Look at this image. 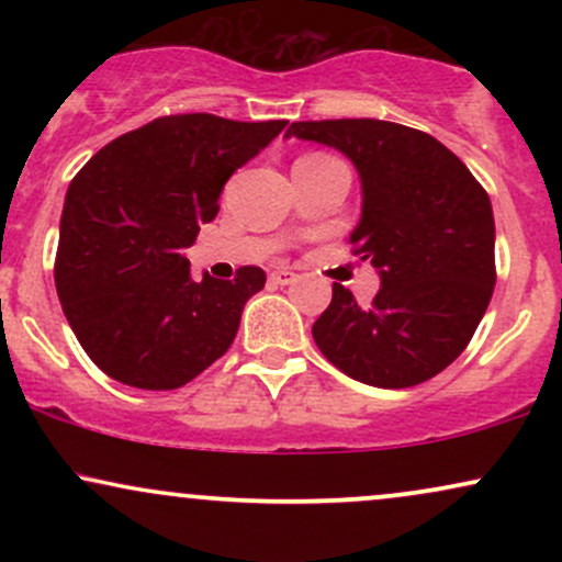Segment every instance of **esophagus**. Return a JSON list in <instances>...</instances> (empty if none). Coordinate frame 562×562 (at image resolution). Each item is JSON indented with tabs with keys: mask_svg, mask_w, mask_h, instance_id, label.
Wrapping results in <instances>:
<instances>
[{
	"mask_svg": "<svg viewBox=\"0 0 562 562\" xmlns=\"http://www.w3.org/2000/svg\"><path fill=\"white\" fill-rule=\"evenodd\" d=\"M269 280H272L274 285H290V282L295 280V272H290V269H277V272L269 274Z\"/></svg>",
	"mask_w": 562,
	"mask_h": 562,
	"instance_id": "obj_1",
	"label": "esophagus"
}]
</instances>
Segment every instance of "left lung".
<instances>
[{"label":"left lung","mask_w":562,"mask_h":562,"mask_svg":"<svg viewBox=\"0 0 562 562\" xmlns=\"http://www.w3.org/2000/svg\"><path fill=\"white\" fill-rule=\"evenodd\" d=\"M285 137L335 147L362 182L353 254L380 274L372 303L335 282L314 344L359 383L409 389L454 362L494 293V214L449 147L378 119L295 121Z\"/></svg>","instance_id":"1"}]
</instances>
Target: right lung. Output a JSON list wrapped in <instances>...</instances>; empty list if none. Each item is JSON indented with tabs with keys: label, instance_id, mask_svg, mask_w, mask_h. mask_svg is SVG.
<instances>
[{
	"label": "right lung",
	"instance_id": "obj_1",
	"mask_svg": "<svg viewBox=\"0 0 562 562\" xmlns=\"http://www.w3.org/2000/svg\"><path fill=\"white\" fill-rule=\"evenodd\" d=\"M285 126L164 115L113 139L76 173L55 285L68 325L105 375L171 391L224 357L267 274L240 267L235 280H192L184 248L218 214L232 173Z\"/></svg>",
	"mask_w": 562,
	"mask_h": 562
}]
</instances>
